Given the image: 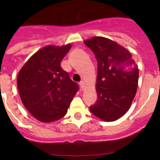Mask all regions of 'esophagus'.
<instances>
[{
	"label": "esophagus",
	"instance_id": "1",
	"mask_svg": "<svg viewBox=\"0 0 160 160\" xmlns=\"http://www.w3.org/2000/svg\"><path fill=\"white\" fill-rule=\"evenodd\" d=\"M80 86H81V88L82 89H84V87H85V82L83 81H82L81 82H80Z\"/></svg>",
	"mask_w": 160,
	"mask_h": 160
}]
</instances>
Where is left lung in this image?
<instances>
[{
  "mask_svg": "<svg viewBox=\"0 0 160 160\" xmlns=\"http://www.w3.org/2000/svg\"><path fill=\"white\" fill-rule=\"evenodd\" d=\"M84 43L98 62V99L90 112L106 122L115 121L128 112L136 94L138 66L128 49L109 38L93 37Z\"/></svg>",
  "mask_w": 160,
  "mask_h": 160,
  "instance_id": "obj_1",
  "label": "left lung"
}]
</instances>
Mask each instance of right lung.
<instances>
[{
    "mask_svg": "<svg viewBox=\"0 0 160 160\" xmlns=\"http://www.w3.org/2000/svg\"><path fill=\"white\" fill-rule=\"evenodd\" d=\"M71 46H45L32 54L18 73L17 84L24 107L42 122L64 117L78 92V85L61 67Z\"/></svg>",
    "mask_w": 160,
    "mask_h": 160,
    "instance_id": "1",
    "label": "right lung"
}]
</instances>
